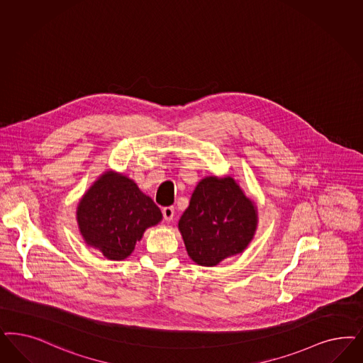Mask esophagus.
<instances>
[{
  "label": "esophagus",
  "mask_w": 363,
  "mask_h": 363,
  "mask_svg": "<svg viewBox=\"0 0 363 363\" xmlns=\"http://www.w3.org/2000/svg\"><path fill=\"white\" fill-rule=\"evenodd\" d=\"M162 212H163V218L165 222H171L174 219V213H175L174 207H164Z\"/></svg>",
  "instance_id": "34e87169"
}]
</instances>
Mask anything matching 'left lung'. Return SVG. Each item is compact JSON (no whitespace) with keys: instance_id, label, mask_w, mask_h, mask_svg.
I'll return each mask as SVG.
<instances>
[{"instance_id":"obj_1","label":"left lung","mask_w":363,"mask_h":363,"mask_svg":"<svg viewBox=\"0 0 363 363\" xmlns=\"http://www.w3.org/2000/svg\"><path fill=\"white\" fill-rule=\"evenodd\" d=\"M257 225L254 201L231 176L201 179L179 220L188 255L207 267L243 252Z\"/></svg>"}]
</instances>
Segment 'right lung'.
Returning a JSON list of instances; mask_svg holds the SVG:
<instances>
[{
  "label": "right lung",
  "instance_id": "right-lung-1",
  "mask_svg": "<svg viewBox=\"0 0 363 363\" xmlns=\"http://www.w3.org/2000/svg\"><path fill=\"white\" fill-rule=\"evenodd\" d=\"M76 215L85 243L109 260L128 257L144 231L163 218L133 180L113 171H106L84 194Z\"/></svg>",
  "mask_w": 363,
  "mask_h": 363
}]
</instances>
